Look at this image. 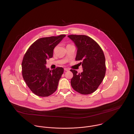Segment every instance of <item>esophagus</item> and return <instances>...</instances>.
I'll use <instances>...</instances> for the list:
<instances>
[{
  "label": "esophagus",
  "mask_w": 134,
  "mask_h": 134,
  "mask_svg": "<svg viewBox=\"0 0 134 134\" xmlns=\"http://www.w3.org/2000/svg\"><path fill=\"white\" fill-rule=\"evenodd\" d=\"M64 71H69V70L68 69L66 68H64Z\"/></svg>",
  "instance_id": "1"
}]
</instances>
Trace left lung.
Masks as SVG:
<instances>
[{
  "label": "left lung",
  "instance_id": "left-lung-1",
  "mask_svg": "<svg viewBox=\"0 0 134 134\" xmlns=\"http://www.w3.org/2000/svg\"><path fill=\"white\" fill-rule=\"evenodd\" d=\"M77 47L76 60L81 61L83 71L78 74L74 70L70 71L73 77L71 84L72 88L82 94L94 92L102 82L106 73L105 58L99 45L92 38L85 35L68 36Z\"/></svg>",
  "mask_w": 134,
  "mask_h": 134
}]
</instances>
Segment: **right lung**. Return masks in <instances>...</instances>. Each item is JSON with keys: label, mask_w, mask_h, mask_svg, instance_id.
<instances>
[{"label": "right lung", "mask_w": 134, "mask_h": 134, "mask_svg": "<svg viewBox=\"0 0 134 134\" xmlns=\"http://www.w3.org/2000/svg\"><path fill=\"white\" fill-rule=\"evenodd\" d=\"M66 36L42 38L35 41L26 52L21 63L22 75L36 95L45 97L57 89L64 69L57 67L52 71L46 66V60L53 56L54 48Z\"/></svg>", "instance_id": "add662e5"}]
</instances>
